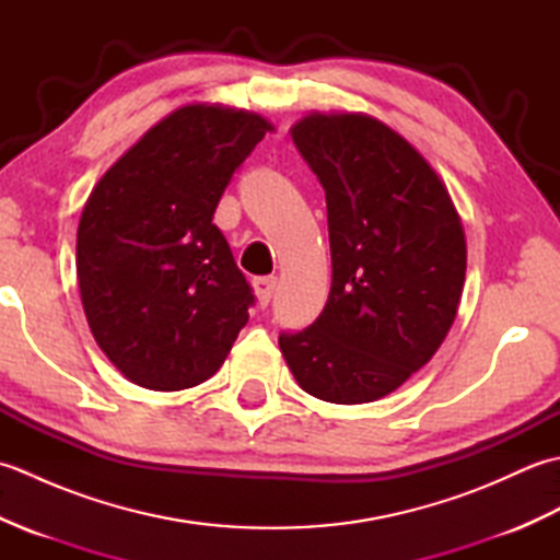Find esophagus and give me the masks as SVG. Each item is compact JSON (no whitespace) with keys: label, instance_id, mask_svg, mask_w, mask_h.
<instances>
[{"label":"esophagus","instance_id":"esophagus-1","mask_svg":"<svg viewBox=\"0 0 560 560\" xmlns=\"http://www.w3.org/2000/svg\"><path fill=\"white\" fill-rule=\"evenodd\" d=\"M253 287H255L259 305H269L273 289H277V277H259L253 281Z\"/></svg>","mask_w":560,"mask_h":560}]
</instances>
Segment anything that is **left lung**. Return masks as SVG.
<instances>
[{"label": "left lung", "instance_id": "8db88e82", "mask_svg": "<svg viewBox=\"0 0 560 560\" xmlns=\"http://www.w3.org/2000/svg\"><path fill=\"white\" fill-rule=\"evenodd\" d=\"M327 199L331 289L311 327L281 331L299 385L365 404L433 359L455 323L467 245L445 185L368 115L313 113L291 129Z\"/></svg>", "mask_w": 560, "mask_h": 560}]
</instances>
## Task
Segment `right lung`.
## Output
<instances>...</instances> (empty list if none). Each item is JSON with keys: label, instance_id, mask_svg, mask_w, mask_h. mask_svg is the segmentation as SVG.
<instances>
[{"label": "right lung", "instance_id": "right-lung-1", "mask_svg": "<svg viewBox=\"0 0 560 560\" xmlns=\"http://www.w3.org/2000/svg\"><path fill=\"white\" fill-rule=\"evenodd\" d=\"M269 129L255 113L185 105L91 192L77 233L81 303L98 347L132 383H205L245 327L255 293L213 211Z\"/></svg>", "mask_w": 560, "mask_h": 560}]
</instances>
